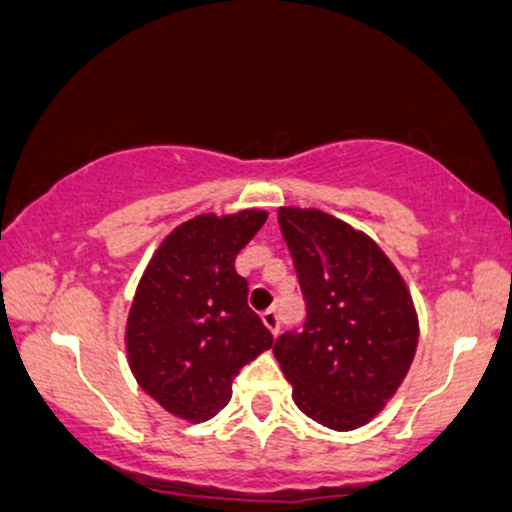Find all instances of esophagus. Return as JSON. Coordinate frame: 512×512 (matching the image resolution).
I'll return each instance as SVG.
<instances>
[{"mask_svg":"<svg viewBox=\"0 0 512 512\" xmlns=\"http://www.w3.org/2000/svg\"><path fill=\"white\" fill-rule=\"evenodd\" d=\"M262 322L269 327V332H272V334L279 332V313H276V308H267V310H264V313H262Z\"/></svg>","mask_w":512,"mask_h":512,"instance_id":"obj_1","label":"esophagus"}]
</instances>
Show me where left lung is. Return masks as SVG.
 <instances>
[{"label":"left lung","mask_w":512,"mask_h":512,"mask_svg":"<svg viewBox=\"0 0 512 512\" xmlns=\"http://www.w3.org/2000/svg\"><path fill=\"white\" fill-rule=\"evenodd\" d=\"M305 315L274 356L305 416L334 431L368 424L414 361L419 320L395 264L349 223L320 209H279Z\"/></svg>","instance_id":"1"}]
</instances>
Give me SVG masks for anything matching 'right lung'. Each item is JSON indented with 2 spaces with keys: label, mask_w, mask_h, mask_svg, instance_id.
<instances>
[{
  "label": "right lung",
  "mask_w": 512,
  "mask_h": 512,
  "mask_svg": "<svg viewBox=\"0 0 512 512\" xmlns=\"http://www.w3.org/2000/svg\"><path fill=\"white\" fill-rule=\"evenodd\" d=\"M264 221L260 209L195 216L163 240L139 281L127 317L129 366L146 395L180 419H211L240 368L274 344L236 272V255Z\"/></svg>",
  "instance_id": "right-lung-1"
}]
</instances>
